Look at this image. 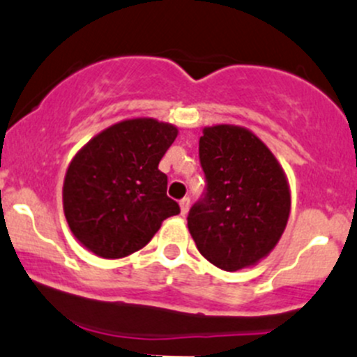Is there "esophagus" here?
Returning a JSON list of instances; mask_svg holds the SVG:
<instances>
[{"instance_id":"34e87169","label":"esophagus","mask_w":357,"mask_h":357,"mask_svg":"<svg viewBox=\"0 0 357 357\" xmlns=\"http://www.w3.org/2000/svg\"><path fill=\"white\" fill-rule=\"evenodd\" d=\"M179 208H181V215H186L190 210V198L185 197L181 202H179Z\"/></svg>"}]
</instances>
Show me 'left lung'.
Wrapping results in <instances>:
<instances>
[{"label":"left lung","mask_w":357,"mask_h":357,"mask_svg":"<svg viewBox=\"0 0 357 357\" xmlns=\"http://www.w3.org/2000/svg\"><path fill=\"white\" fill-rule=\"evenodd\" d=\"M200 162L207 195L188 213V229L202 257L238 272L268 257L291 213V188L282 166L245 126H205Z\"/></svg>","instance_id":"8db88e82"}]
</instances>
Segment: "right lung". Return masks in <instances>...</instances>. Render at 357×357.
I'll use <instances>...</instances> for the list:
<instances>
[{
    "label": "right lung",
    "mask_w": 357,
    "mask_h": 357,
    "mask_svg": "<svg viewBox=\"0 0 357 357\" xmlns=\"http://www.w3.org/2000/svg\"><path fill=\"white\" fill-rule=\"evenodd\" d=\"M178 126L153 118L114 123L90 138L66 169L63 210L82 246L107 260L142 250L179 205L159 162Z\"/></svg>",
    "instance_id": "1"
}]
</instances>
